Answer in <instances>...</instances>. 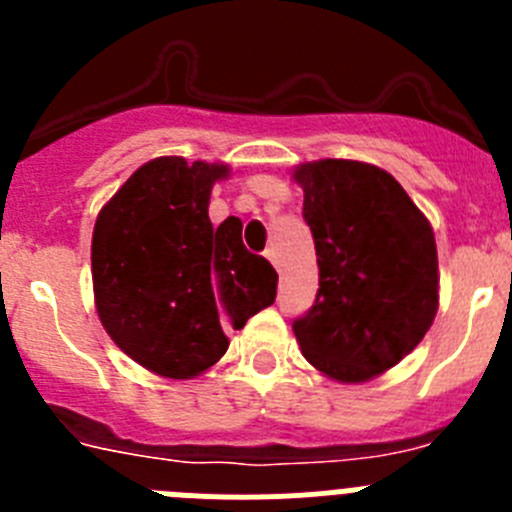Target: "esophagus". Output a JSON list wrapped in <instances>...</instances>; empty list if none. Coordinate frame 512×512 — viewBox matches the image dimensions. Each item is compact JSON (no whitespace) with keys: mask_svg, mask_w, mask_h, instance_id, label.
I'll use <instances>...</instances> for the list:
<instances>
[{"mask_svg":"<svg viewBox=\"0 0 512 512\" xmlns=\"http://www.w3.org/2000/svg\"><path fill=\"white\" fill-rule=\"evenodd\" d=\"M264 256L271 261V264H277V253H274V248H266Z\"/></svg>","mask_w":512,"mask_h":512,"instance_id":"obj_1","label":"esophagus"}]
</instances>
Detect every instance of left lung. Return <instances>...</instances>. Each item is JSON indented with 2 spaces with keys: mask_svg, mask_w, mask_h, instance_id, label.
<instances>
[{
  "mask_svg": "<svg viewBox=\"0 0 512 512\" xmlns=\"http://www.w3.org/2000/svg\"><path fill=\"white\" fill-rule=\"evenodd\" d=\"M295 182L305 192L320 289L292 330L315 369L366 382L405 359L436 318L431 223L395 176L372 164L325 158L302 164Z\"/></svg>",
  "mask_w": 512,
  "mask_h": 512,
  "instance_id": "1",
  "label": "left lung"
}]
</instances>
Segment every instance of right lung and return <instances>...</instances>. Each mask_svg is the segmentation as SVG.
Instances as JSON below:
<instances>
[{"label": "right lung", "instance_id": "obj_1", "mask_svg": "<svg viewBox=\"0 0 512 512\" xmlns=\"http://www.w3.org/2000/svg\"><path fill=\"white\" fill-rule=\"evenodd\" d=\"M228 166L179 156L140 166L102 207L92 238L99 320L140 366L171 379L210 369L277 297V271L243 246V223L212 228V184Z\"/></svg>", "mask_w": 512, "mask_h": 512}]
</instances>
